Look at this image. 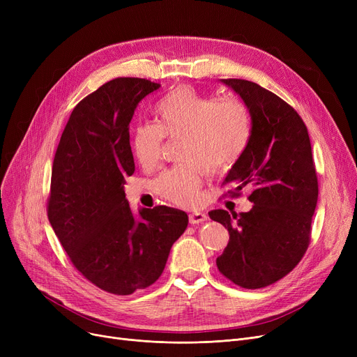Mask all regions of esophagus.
Segmentation results:
<instances>
[{
	"label": "esophagus",
	"mask_w": 357,
	"mask_h": 357,
	"mask_svg": "<svg viewBox=\"0 0 357 357\" xmlns=\"http://www.w3.org/2000/svg\"><path fill=\"white\" fill-rule=\"evenodd\" d=\"M204 221H207V215H205L204 213L190 214V224H192V226H197V224H202Z\"/></svg>",
	"instance_id": "esophagus-1"
}]
</instances>
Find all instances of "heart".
<instances>
[{"mask_svg": "<svg viewBox=\"0 0 357 357\" xmlns=\"http://www.w3.org/2000/svg\"><path fill=\"white\" fill-rule=\"evenodd\" d=\"M158 124H137L131 149L144 169H153L163 155L165 137L181 142V159L155 179L159 197L179 207L199 201L205 174L222 175L240 162L252 137V117L245 102L217 100L190 85L167 92L156 104Z\"/></svg>", "mask_w": 357, "mask_h": 357, "instance_id": "1", "label": "heart"}]
</instances>
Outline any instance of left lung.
Instances as JSON below:
<instances>
[{"mask_svg":"<svg viewBox=\"0 0 357 357\" xmlns=\"http://www.w3.org/2000/svg\"><path fill=\"white\" fill-rule=\"evenodd\" d=\"M245 101L252 117L248 150L222 185L227 194L248 197L249 213L214 210L210 218L229 230L230 240L217 268L233 284L259 289L287 276L304 257L318 198V179L308 130L282 98L246 79H221Z\"/></svg>","mask_w":357,"mask_h":357,"instance_id":"obj_1","label":"left lung"}]
</instances>
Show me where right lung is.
Masks as SVG:
<instances>
[{"label": "right lung", "mask_w": 357, "mask_h": 357, "mask_svg": "<svg viewBox=\"0 0 357 357\" xmlns=\"http://www.w3.org/2000/svg\"><path fill=\"white\" fill-rule=\"evenodd\" d=\"M159 84L116 78L73 108L56 149L47 217L72 265L100 289L130 295L155 284L186 213L158 205L131 213L126 176L135 174L128 124Z\"/></svg>", "instance_id": "add662e5"}]
</instances>
